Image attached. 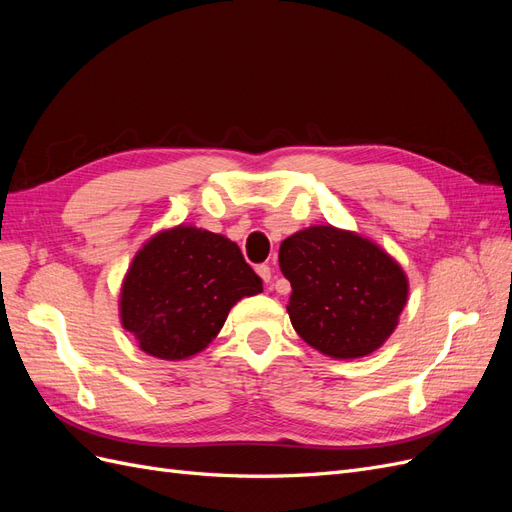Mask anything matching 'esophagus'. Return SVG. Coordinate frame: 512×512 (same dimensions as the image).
Here are the masks:
<instances>
[{
  "instance_id": "34e87169",
  "label": "esophagus",
  "mask_w": 512,
  "mask_h": 512,
  "mask_svg": "<svg viewBox=\"0 0 512 512\" xmlns=\"http://www.w3.org/2000/svg\"><path fill=\"white\" fill-rule=\"evenodd\" d=\"M256 273L262 277V282L271 284V267H269V265H258V267H256Z\"/></svg>"
}]
</instances>
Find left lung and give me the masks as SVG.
I'll return each mask as SVG.
<instances>
[{"instance_id": "left-lung-1", "label": "left lung", "mask_w": 512, "mask_h": 512, "mask_svg": "<svg viewBox=\"0 0 512 512\" xmlns=\"http://www.w3.org/2000/svg\"><path fill=\"white\" fill-rule=\"evenodd\" d=\"M292 286L288 316L305 342L333 359H359L384 344L408 299L397 262L354 232L312 226L280 245Z\"/></svg>"}]
</instances>
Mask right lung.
<instances>
[{
  "label": "right lung",
  "instance_id": "add662e5",
  "mask_svg": "<svg viewBox=\"0 0 512 512\" xmlns=\"http://www.w3.org/2000/svg\"><path fill=\"white\" fill-rule=\"evenodd\" d=\"M260 290L237 243L179 226L136 254L121 288V322L147 354L188 359L218 335L232 305Z\"/></svg>",
  "mask_w": 512,
  "mask_h": 512
}]
</instances>
